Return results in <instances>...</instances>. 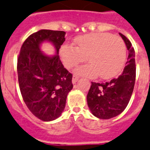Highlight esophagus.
<instances>
[{
    "label": "esophagus",
    "instance_id": "1",
    "mask_svg": "<svg viewBox=\"0 0 150 150\" xmlns=\"http://www.w3.org/2000/svg\"><path fill=\"white\" fill-rule=\"evenodd\" d=\"M78 80H79L78 76H73V79H72V82H73V83H76L77 82V81H78Z\"/></svg>",
    "mask_w": 150,
    "mask_h": 150
}]
</instances>
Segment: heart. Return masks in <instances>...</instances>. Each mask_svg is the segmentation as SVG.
<instances>
[{
	"label": "heart",
	"mask_w": 150,
	"mask_h": 150,
	"mask_svg": "<svg viewBox=\"0 0 150 150\" xmlns=\"http://www.w3.org/2000/svg\"><path fill=\"white\" fill-rule=\"evenodd\" d=\"M74 45L64 44L59 56L67 69H72L85 59L90 63L81 66L76 75L94 78H113L122 71L126 61V46L120 37L109 33H91L76 37Z\"/></svg>",
	"instance_id": "1"
}]
</instances>
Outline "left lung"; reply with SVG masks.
<instances>
[{
    "instance_id": "obj_1",
    "label": "left lung",
    "mask_w": 150,
    "mask_h": 150,
    "mask_svg": "<svg viewBox=\"0 0 150 150\" xmlns=\"http://www.w3.org/2000/svg\"><path fill=\"white\" fill-rule=\"evenodd\" d=\"M119 35L129 51L122 74L108 82H91L87 95V105L91 113L100 119L114 118L124 111L131 98L136 81L135 50L129 39L122 33Z\"/></svg>"
}]
</instances>
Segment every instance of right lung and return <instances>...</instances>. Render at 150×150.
I'll return each mask as SVG.
<instances>
[{
    "instance_id": "obj_1",
    "label": "right lung",
    "mask_w": 150,
    "mask_h": 150,
    "mask_svg": "<svg viewBox=\"0 0 150 150\" xmlns=\"http://www.w3.org/2000/svg\"><path fill=\"white\" fill-rule=\"evenodd\" d=\"M65 32L42 29L28 37L21 45L17 71L21 94L26 106L44 122L59 118L65 108L67 94L73 88L72 74L64 68L59 50L65 41ZM55 46L56 55L44 54L43 41Z\"/></svg>"
}]
</instances>
